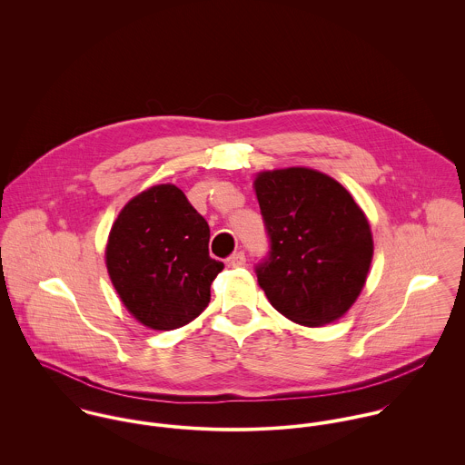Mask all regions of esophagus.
<instances>
[{"instance_id":"esophagus-1","label":"esophagus","mask_w":465,"mask_h":465,"mask_svg":"<svg viewBox=\"0 0 465 465\" xmlns=\"http://www.w3.org/2000/svg\"><path fill=\"white\" fill-rule=\"evenodd\" d=\"M245 265V254L243 252H236L232 254L229 260H227V266L229 268H240V266Z\"/></svg>"}]
</instances>
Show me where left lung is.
<instances>
[{
  "mask_svg": "<svg viewBox=\"0 0 465 465\" xmlns=\"http://www.w3.org/2000/svg\"><path fill=\"white\" fill-rule=\"evenodd\" d=\"M254 192L270 236V258L256 270L268 302L308 328L341 319L374 254L363 209L338 181L306 166L263 170Z\"/></svg>",
  "mask_w": 465,
  "mask_h": 465,
  "instance_id": "1",
  "label": "left lung"
}]
</instances>
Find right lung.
Instances as JSON below:
<instances>
[{
	"label": "right lung",
	"instance_id": "obj_1",
	"mask_svg": "<svg viewBox=\"0 0 465 465\" xmlns=\"http://www.w3.org/2000/svg\"><path fill=\"white\" fill-rule=\"evenodd\" d=\"M105 266L137 322L172 331L195 321L211 301L223 263L209 258V225L175 184H155L114 220Z\"/></svg>",
	"mask_w": 465,
	"mask_h": 465
}]
</instances>
